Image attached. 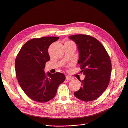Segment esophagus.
I'll use <instances>...</instances> for the list:
<instances>
[{
    "label": "esophagus",
    "mask_w": 128,
    "mask_h": 128,
    "mask_svg": "<svg viewBox=\"0 0 128 128\" xmlns=\"http://www.w3.org/2000/svg\"><path fill=\"white\" fill-rule=\"evenodd\" d=\"M66 80H73V78L72 77L70 76H66Z\"/></svg>",
    "instance_id": "34e87169"
}]
</instances>
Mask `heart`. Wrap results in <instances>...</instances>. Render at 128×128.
<instances>
[{"instance_id":"heart-1","label":"heart","mask_w":128,"mask_h":128,"mask_svg":"<svg viewBox=\"0 0 128 128\" xmlns=\"http://www.w3.org/2000/svg\"><path fill=\"white\" fill-rule=\"evenodd\" d=\"M68 42H72V41H68Z\"/></svg>"}]
</instances>
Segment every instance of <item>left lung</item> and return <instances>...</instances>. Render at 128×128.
<instances>
[{
    "instance_id": "1",
    "label": "left lung",
    "mask_w": 128,
    "mask_h": 128,
    "mask_svg": "<svg viewBox=\"0 0 128 128\" xmlns=\"http://www.w3.org/2000/svg\"><path fill=\"white\" fill-rule=\"evenodd\" d=\"M79 51L80 73L85 75L75 96L84 102H91L100 96L107 88L112 73V62L102 44L96 38L85 34L69 36Z\"/></svg>"
}]
</instances>
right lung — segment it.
Wrapping results in <instances>:
<instances>
[{
	"label": "right lung",
	"mask_w": 128,
	"mask_h": 128,
	"mask_svg": "<svg viewBox=\"0 0 128 128\" xmlns=\"http://www.w3.org/2000/svg\"><path fill=\"white\" fill-rule=\"evenodd\" d=\"M59 37L45 36L27 41L15 60L16 77L26 95L39 102H47L56 95L59 85L65 80L61 73H46L44 68L49 61L48 48Z\"/></svg>",
	"instance_id": "obj_1"
}]
</instances>
